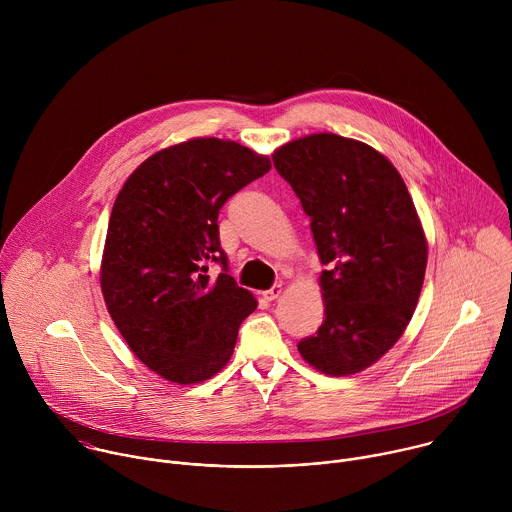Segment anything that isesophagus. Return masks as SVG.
Instances as JSON below:
<instances>
[{
    "mask_svg": "<svg viewBox=\"0 0 512 512\" xmlns=\"http://www.w3.org/2000/svg\"><path fill=\"white\" fill-rule=\"evenodd\" d=\"M281 291H283V287L277 283V285H273L271 289L263 291V298H265L267 302H273V300H277V298L281 296Z\"/></svg>",
    "mask_w": 512,
    "mask_h": 512,
    "instance_id": "esophagus-1",
    "label": "esophagus"
}]
</instances>
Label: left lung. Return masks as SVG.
Wrapping results in <instances>:
<instances>
[{
	"instance_id": "1",
	"label": "left lung",
	"mask_w": 512,
	"mask_h": 512,
	"mask_svg": "<svg viewBox=\"0 0 512 512\" xmlns=\"http://www.w3.org/2000/svg\"><path fill=\"white\" fill-rule=\"evenodd\" d=\"M273 166L310 216L324 322L298 350L332 377L360 373L405 332L425 277L427 241L395 166L371 145L314 133L281 145Z\"/></svg>"
}]
</instances>
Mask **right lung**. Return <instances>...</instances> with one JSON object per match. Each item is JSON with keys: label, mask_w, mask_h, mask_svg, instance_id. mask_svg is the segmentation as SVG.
Instances as JSON below:
<instances>
[{"label": "right lung", "mask_w": 512, "mask_h": 512, "mask_svg": "<svg viewBox=\"0 0 512 512\" xmlns=\"http://www.w3.org/2000/svg\"><path fill=\"white\" fill-rule=\"evenodd\" d=\"M269 168V158L237 141L196 137L150 156L115 198L103 298L131 352L172 383L221 371L257 308L229 275L218 210ZM212 262L222 265L216 278L205 275Z\"/></svg>", "instance_id": "1"}]
</instances>
